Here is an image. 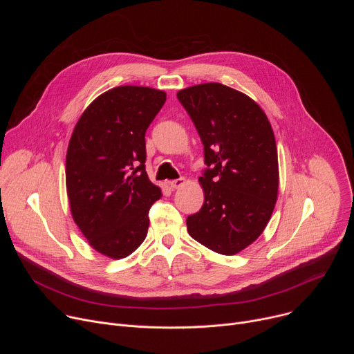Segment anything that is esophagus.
Segmentation results:
<instances>
[{"label":"esophagus","instance_id":"obj_1","mask_svg":"<svg viewBox=\"0 0 354 354\" xmlns=\"http://www.w3.org/2000/svg\"><path fill=\"white\" fill-rule=\"evenodd\" d=\"M185 185V179L183 178H179V179H174V180H171L169 182V186H171V189H179V187H182Z\"/></svg>","mask_w":354,"mask_h":354}]
</instances>
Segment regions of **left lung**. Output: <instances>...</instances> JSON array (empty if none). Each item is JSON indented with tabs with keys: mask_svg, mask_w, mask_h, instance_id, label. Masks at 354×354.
I'll return each instance as SVG.
<instances>
[{
	"mask_svg": "<svg viewBox=\"0 0 354 354\" xmlns=\"http://www.w3.org/2000/svg\"><path fill=\"white\" fill-rule=\"evenodd\" d=\"M205 145L209 167L198 182L200 212L186 218L189 235L221 255H235L266 228L279 192L272 124L248 95L218 82L178 92Z\"/></svg>",
	"mask_w": 354,
	"mask_h": 354,
	"instance_id": "left-lung-1",
	"label": "left lung"
}]
</instances>
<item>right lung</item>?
Listing matches in <instances>:
<instances>
[{"instance_id":"obj_1","label":"right lung","mask_w":354,"mask_h":354,"mask_svg":"<svg viewBox=\"0 0 354 354\" xmlns=\"http://www.w3.org/2000/svg\"><path fill=\"white\" fill-rule=\"evenodd\" d=\"M167 100L160 89L122 85L78 119L66 157L71 216L88 243L123 259L142 243L148 212L162 193L145 172V131Z\"/></svg>"}]
</instances>
